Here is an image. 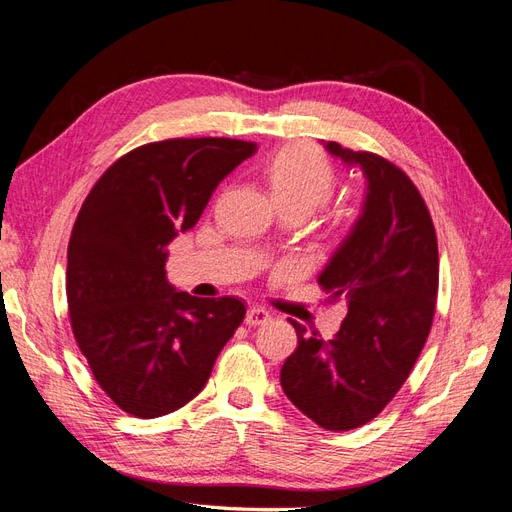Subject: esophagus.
Returning a JSON list of instances; mask_svg holds the SVG:
<instances>
[{
  "mask_svg": "<svg viewBox=\"0 0 512 512\" xmlns=\"http://www.w3.org/2000/svg\"><path fill=\"white\" fill-rule=\"evenodd\" d=\"M267 320H271V314L267 312L265 307H258V305H254V307L247 309V314H245V324H250V327H258V324H265Z\"/></svg>",
  "mask_w": 512,
  "mask_h": 512,
  "instance_id": "esophagus-1",
  "label": "esophagus"
}]
</instances>
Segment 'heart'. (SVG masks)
<instances>
[{"label": "heart", "mask_w": 512, "mask_h": 512, "mask_svg": "<svg viewBox=\"0 0 512 512\" xmlns=\"http://www.w3.org/2000/svg\"><path fill=\"white\" fill-rule=\"evenodd\" d=\"M258 175L280 213L307 218L327 203L335 190V168L312 145H286L260 164Z\"/></svg>", "instance_id": "1"}]
</instances>
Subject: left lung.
I'll use <instances>...</instances> for the list:
<instances>
[{
	"label": "left lung",
	"instance_id": "left-lung-1",
	"mask_svg": "<svg viewBox=\"0 0 512 512\" xmlns=\"http://www.w3.org/2000/svg\"><path fill=\"white\" fill-rule=\"evenodd\" d=\"M361 168V215L337 245L318 284L348 301V316L324 342L290 320L299 344L282 365V389L307 418L329 431L376 418L406 382L436 312L438 241L431 215L404 170L376 153L324 143Z\"/></svg>",
	"mask_w": 512,
	"mask_h": 512
}]
</instances>
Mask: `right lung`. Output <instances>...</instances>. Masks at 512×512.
Instances as JSON below:
<instances>
[{
	"mask_svg": "<svg viewBox=\"0 0 512 512\" xmlns=\"http://www.w3.org/2000/svg\"><path fill=\"white\" fill-rule=\"evenodd\" d=\"M256 143L170 138L119 158L91 188L68 245L72 331L115 404L158 418L188 404L245 318L235 297L198 299L166 280V245Z\"/></svg>",
	"mask_w": 512,
	"mask_h": 512,
	"instance_id": "obj_1",
	"label": "right lung"
}]
</instances>
